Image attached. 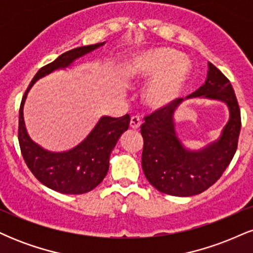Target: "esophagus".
Instances as JSON below:
<instances>
[{
  "label": "esophagus",
  "instance_id": "esophagus-1",
  "mask_svg": "<svg viewBox=\"0 0 253 253\" xmlns=\"http://www.w3.org/2000/svg\"><path fill=\"white\" fill-rule=\"evenodd\" d=\"M129 126H130V128H133V129H139V128H140V126H141L140 118H139L138 115H134V117L130 118Z\"/></svg>",
  "mask_w": 253,
  "mask_h": 253
}]
</instances>
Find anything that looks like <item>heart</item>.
Segmentation results:
<instances>
[{"label": "heart", "mask_w": 253, "mask_h": 253, "mask_svg": "<svg viewBox=\"0 0 253 253\" xmlns=\"http://www.w3.org/2000/svg\"><path fill=\"white\" fill-rule=\"evenodd\" d=\"M189 62L170 48H151L130 58L128 74L134 82H146L144 98L152 107H164L181 94L188 75Z\"/></svg>", "instance_id": "obj_1"}]
</instances>
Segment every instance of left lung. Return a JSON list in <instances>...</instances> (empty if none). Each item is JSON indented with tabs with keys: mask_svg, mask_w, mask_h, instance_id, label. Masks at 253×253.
<instances>
[{
	"mask_svg": "<svg viewBox=\"0 0 253 253\" xmlns=\"http://www.w3.org/2000/svg\"><path fill=\"white\" fill-rule=\"evenodd\" d=\"M194 97L221 101L229 112L221 135L205 149L188 150L177 135L175 112L183 98L156 110L141 125L144 173L157 190L168 195L187 197L207 190L221 177L237 151L242 127L239 106L231 82L211 63L205 84L185 98Z\"/></svg>",
	"mask_w": 253,
	"mask_h": 253,
	"instance_id": "8db88e82",
	"label": "left lung"
}]
</instances>
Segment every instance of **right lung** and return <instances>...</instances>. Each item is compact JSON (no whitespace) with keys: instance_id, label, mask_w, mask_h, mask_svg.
I'll list each match as a JSON object with an SVG mask.
<instances>
[{"instance_id":"1","label":"right lung","mask_w":253,"mask_h":253,"mask_svg":"<svg viewBox=\"0 0 253 253\" xmlns=\"http://www.w3.org/2000/svg\"><path fill=\"white\" fill-rule=\"evenodd\" d=\"M104 42L82 46L60 54L56 60L37 72L22 97L19 112V144L28 169L38 181L62 194H84L96 188L109 169V157L119 138L128 129V114L121 118L102 117L89 135L76 147L65 152H50L34 143L28 135L24 120V104L28 91L40 78L66 69L78 58L103 46Z\"/></svg>"}]
</instances>
